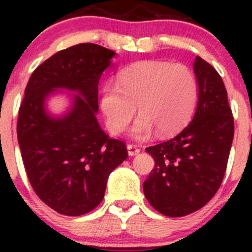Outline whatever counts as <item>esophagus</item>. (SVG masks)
Here are the masks:
<instances>
[{"label":"esophagus","instance_id":"1","mask_svg":"<svg viewBox=\"0 0 252 252\" xmlns=\"http://www.w3.org/2000/svg\"><path fill=\"white\" fill-rule=\"evenodd\" d=\"M126 149H128L129 156H135V155H138L139 152H140V149H139L136 145H133V144H129L128 146H126Z\"/></svg>","mask_w":252,"mask_h":252}]
</instances>
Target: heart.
<instances>
[{
    "label": "heart",
    "mask_w": 252,
    "mask_h": 252,
    "mask_svg": "<svg viewBox=\"0 0 252 252\" xmlns=\"http://www.w3.org/2000/svg\"><path fill=\"white\" fill-rule=\"evenodd\" d=\"M199 96L194 72L184 64L142 61L124 68L116 83H106L100 108L106 126L114 135L123 133L138 105L139 118L131 135L147 139L156 129L162 136L184 128L191 119Z\"/></svg>",
    "instance_id": "obj_1"
}]
</instances>
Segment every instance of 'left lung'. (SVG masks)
Masks as SVG:
<instances>
[{
  "instance_id": "1",
  "label": "left lung",
  "mask_w": 252,
  "mask_h": 252,
  "mask_svg": "<svg viewBox=\"0 0 252 252\" xmlns=\"http://www.w3.org/2000/svg\"><path fill=\"white\" fill-rule=\"evenodd\" d=\"M194 72L199 101L191 123L174 138L146 147L156 166L144 182V194L168 217L190 215L215 196L234 138V118L220 75L199 56Z\"/></svg>"
}]
</instances>
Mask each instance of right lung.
Wrapping results in <instances>:
<instances>
[{
  "label": "right lung",
  "instance_id": "right-lung-1",
  "mask_svg": "<svg viewBox=\"0 0 252 252\" xmlns=\"http://www.w3.org/2000/svg\"><path fill=\"white\" fill-rule=\"evenodd\" d=\"M116 53L96 44H79L51 56L32 72L19 107L17 135L23 163L42 202L64 216L93 211L105 196L108 175L128 157L126 142L98 124V81ZM56 88L75 95L65 116L44 110Z\"/></svg>",
  "mask_w": 252,
  "mask_h": 252
}]
</instances>
